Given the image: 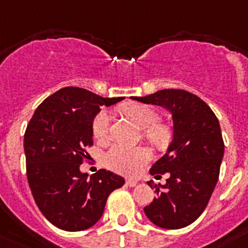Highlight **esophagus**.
Listing matches in <instances>:
<instances>
[{
  "mask_svg": "<svg viewBox=\"0 0 248 248\" xmlns=\"http://www.w3.org/2000/svg\"><path fill=\"white\" fill-rule=\"evenodd\" d=\"M138 184V181L137 180H133V179H129L126 180V186H130V187H134V186Z\"/></svg>",
  "mask_w": 248,
  "mask_h": 248,
  "instance_id": "1",
  "label": "esophagus"
}]
</instances>
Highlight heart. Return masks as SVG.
Segmentation results:
<instances>
[{"label": "heart", "instance_id": "heart-1", "mask_svg": "<svg viewBox=\"0 0 248 248\" xmlns=\"http://www.w3.org/2000/svg\"><path fill=\"white\" fill-rule=\"evenodd\" d=\"M124 112L130 116L140 128L144 129V137L155 144H162L169 139V128L157 123V112L143 104H129L124 106ZM110 114L106 110L100 111L92 123V134L97 140L108 138ZM151 159V152L146 147H125L115 144L105 155V163L109 169L125 176H136Z\"/></svg>", "mask_w": 248, "mask_h": 248}]
</instances>
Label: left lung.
<instances>
[{
    "label": "left lung",
    "instance_id": "8db88e82",
    "mask_svg": "<svg viewBox=\"0 0 248 248\" xmlns=\"http://www.w3.org/2000/svg\"><path fill=\"white\" fill-rule=\"evenodd\" d=\"M143 104L162 106L172 115V140L149 170L169 173L165 185H155L156 198L144 208L147 218L165 230H179L200 217L219 177L224 143L216 114L200 97L184 90H159L132 96ZM148 185L152 187V183Z\"/></svg>",
    "mask_w": 248,
    "mask_h": 248
}]
</instances>
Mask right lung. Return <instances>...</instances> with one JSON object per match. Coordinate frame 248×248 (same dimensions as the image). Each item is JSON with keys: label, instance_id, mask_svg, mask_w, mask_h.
Here are the masks:
<instances>
[{"label": "right lung", "instance_id": "right-lung-1", "mask_svg": "<svg viewBox=\"0 0 248 248\" xmlns=\"http://www.w3.org/2000/svg\"><path fill=\"white\" fill-rule=\"evenodd\" d=\"M124 97H101L89 90L64 87L46 97L29 122L24 137L26 175L36 205L63 231L87 230L101 218L106 200L124 185L122 176L99 170L81 172L92 146V123L100 106Z\"/></svg>", "mask_w": 248, "mask_h": 248}]
</instances>
